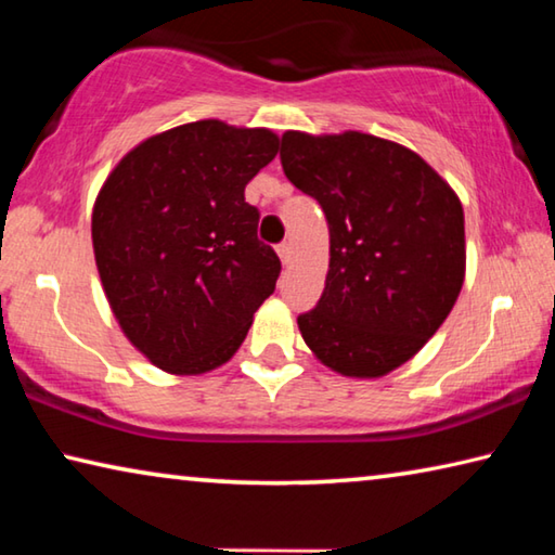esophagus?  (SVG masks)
<instances>
[{"instance_id": "34e87169", "label": "esophagus", "mask_w": 555, "mask_h": 555, "mask_svg": "<svg viewBox=\"0 0 555 555\" xmlns=\"http://www.w3.org/2000/svg\"><path fill=\"white\" fill-rule=\"evenodd\" d=\"M276 251H279L281 261H284V264H288V261H291V244L288 242H281L279 247H276Z\"/></svg>"}]
</instances>
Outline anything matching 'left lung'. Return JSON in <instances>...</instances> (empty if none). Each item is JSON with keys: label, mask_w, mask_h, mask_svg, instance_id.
<instances>
[{"label": "left lung", "mask_w": 555, "mask_h": 555, "mask_svg": "<svg viewBox=\"0 0 555 555\" xmlns=\"http://www.w3.org/2000/svg\"><path fill=\"white\" fill-rule=\"evenodd\" d=\"M279 156L331 230L323 296L298 315L300 335L345 377L397 370L443 325L463 288V205L418 154L360 131H286Z\"/></svg>", "instance_id": "8db88e82"}]
</instances>
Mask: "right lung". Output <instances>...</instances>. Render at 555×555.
<instances>
[{"mask_svg":"<svg viewBox=\"0 0 555 555\" xmlns=\"http://www.w3.org/2000/svg\"><path fill=\"white\" fill-rule=\"evenodd\" d=\"M269 129L191 121L121 158L92 210V247L112 313L156 367L228 362L281 261L257 237L244 185L276 156Z\"/></svg>","mask_w":555,"mask_h":555,"instance_id":"1","label":"right lung"}]
</instances>
